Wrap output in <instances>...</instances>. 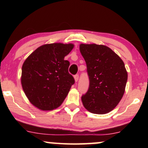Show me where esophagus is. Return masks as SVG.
I'll return each mask as SVG.
<instances>
[{
  "label": "esophagus",
  "instance_id": "1",
  "mask_svg": "<svg viewBox=\"0 0 148 148\" xmlns=\"http://www.w3.org/2000/svg\"><path fill=\"white\" fill-rule=\"evenodd\" d=\"M74 79H75V82H77V81L79 79V75L77 74L75 75L74 76Z\"/></svg>",
  "mask_w": 148,
  "mask_h": 148
}]
</instances>
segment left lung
Wrapping results in <instances>:
<instances>
[{"mask_svg":"<svg viewBox=\"0 0 148 148\" xmlns=\"http://www.w3.org/2000/svg\"><path fill=\"white\" fill-rule=\"evenodd\" d=\"M87 65L90 86L82 96L90 112L104 114L117 106L125 93L127 72L122 59L110 48L96 44L79 46Z\"/></svg>","mask_w":148,"mask_h":148,"instance_id":"left-lung-1","label":"left lung"}]
</instances>
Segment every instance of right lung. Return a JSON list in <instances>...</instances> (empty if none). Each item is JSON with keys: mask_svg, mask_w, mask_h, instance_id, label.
Returning <instances> with one entry per match:
<instances>
[{"mask_svg": "<svg viewBox=\"0 0 148 148\" xmlns=\"http://www.w3.org/2000/svg\"><path fill=\"white\" fill-rule=\"evenodd\" d=\"M74 47L72 44L42 45L26 58L22 66L21 85L34 106L42 110L60 106L74 84L64 60Z\"/></svg>", "mask_w": 148, "mask_h": 148, "instance_id": "add662e5", "label": "right lung"}]
</instances>
